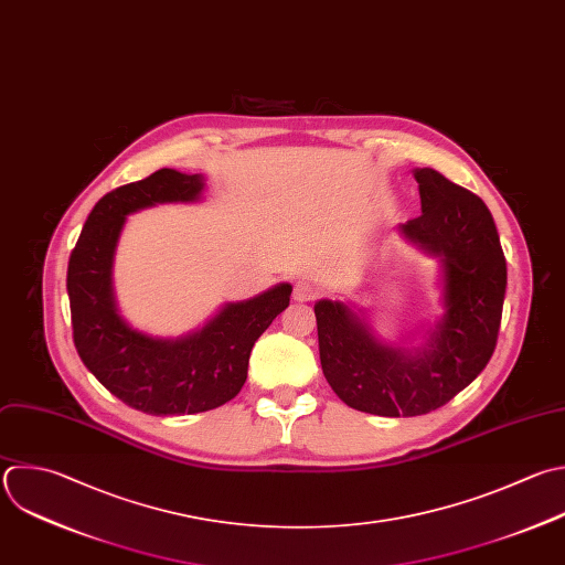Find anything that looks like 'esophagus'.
Instances as JSON below:
<instances>
[{
	"label": "esophagus",
	"mask_w": 565,
	"mask_h": 565,
	"mask_svg": "<svg viewBox=\"0 0 565 565\" xmlns=\"http://www.w3.org/2000/svg\"><path fill=\"white\" fill-rule=\"evenodd\" d=\"M318 298V287L311 280H298L294 285V300L296 302H311Z\"/></svg>",
	"instance_id": "obj_1"
}]
</instances>
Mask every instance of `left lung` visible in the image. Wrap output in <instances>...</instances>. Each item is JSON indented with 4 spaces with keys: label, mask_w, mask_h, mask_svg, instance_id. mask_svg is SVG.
Masks as SVG:
<instances>
[{
    "label": "left lung",
    "mask_w": 565,
    "mask_h": 565,
    "mask_svg": "<svg viewBox=\"0 0 565 565\" xmlns=\"http://www.w3.org/2000/svg\"><path fill=\"white\" fill-rule=\"evenodd\" d=\"M422 214L399 234L439 260L441 316L417 347L382 342L362 309L340 300L313 305L320 364L351 408L382 417L430 413L488 364L505 296V258L486 203L430 168L413 170Z\"/></svg>",
    "instance_id": "8db88e82"
}]
</instances>
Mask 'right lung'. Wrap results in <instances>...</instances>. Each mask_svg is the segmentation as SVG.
I'll list each match as a JSON object with an SVG mask.
<instances>
[{"label":"right lung","mask_w":565,"mask_h":565,"mask_svg":"<svg viewBox=\"0 0 565 565\" xmlns=\"http://www.w3.org/2000/svg\"><path fill=\"white\" fill-rule=\"evenodd\" d=\"M205 177L163 168L106 194L90 212L68 263L73 338L88 371L121 402L150 415L212 411L238 395L254 342L289 307L280 282L249 300L225 302L201 329L154 338L119 311L113 269L130 214L161 203H199Z\"/></svg>","instance_id":"1"}]
</instances>
